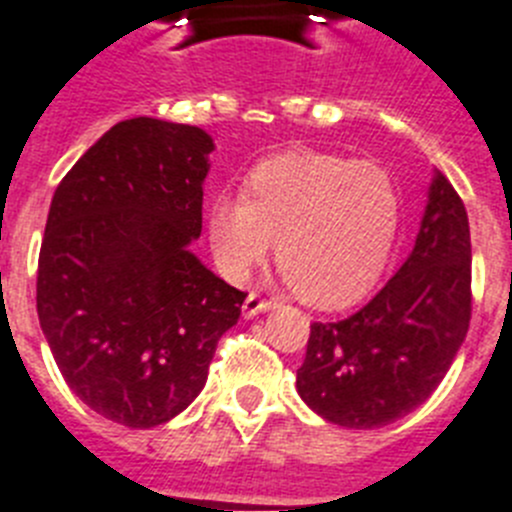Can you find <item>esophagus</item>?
Here are the masks:
<instances>
[{
	"label": "esophagus",
	"mask_w": 512,
	"mask_h": 512,
	"mask_svg": "<svg viewBox=\"0 0 512 512\" xmlns=\"http://www.w3.org/2000/svg\"><path fill=\"white\" fill-rule=\"evenodd\" d=\"M273 301L270 299H265V296H260V293L257 291H252L250 296H247V299H244V306H242V314L247 319L250 317H257V314H260V311H268V309H273Z\"/></svg>",
	"instance_id": "1"
}]
</instances>
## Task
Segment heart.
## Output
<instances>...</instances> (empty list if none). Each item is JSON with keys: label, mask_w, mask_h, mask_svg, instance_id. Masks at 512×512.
Wrapping results in <instances>:
<instances>
[{"label": "heart", "mask_w": 512, "mask_h": 512, "mask_svg": "<svg viewBox=\"0 0 512 512\" xmlns=\"http://www.w3.org/2000/svg\"><path fill=\"white\" fill-rule=\"evenodd\" d=\"M402 208V190L384 164L288 151L257 162L244 195L213 198L208 242L221 273L244 281L275 237L278 268L301 299L342 306L379 281Z\"/></svg>", "instance_id": "b5f03b06"}]
</instances>
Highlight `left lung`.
<instances>
[{"label":"left lung","mask_w":512,"mask_h":512,"mask_svg":"<svg viewBox=\"0 0 512 512\" xmlns=\"http://www.w3.org/2000/svg\"><path fill=\"white\" fill-rule=\"evenodd\" d=\"M469 319V216L438 172L412 255L350 317L311 324L296 389L311 410L342 428L389 425L438 389Z\"/></svg>","instance_id":"1"}]
</instances>
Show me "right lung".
Here are the masks:
<instances>
[{
	"label": "right lung",
	"mask_w": 512,
	"mask_h": 512,
	"mask_svg": "<svg viewBox=\"0 0 512 512\" xmlns=\"http://www.w3.org/2000/svg\"><path fill=\"white\" fill-rule=\"evenodd\" d=\"M206 131L115 123L53 193L38 319L69 389L126 428H157L203 389L247 293L188 244L201 237Z\"/></svg>",
	"instance_id": "add662e5"
}]
</instances>
